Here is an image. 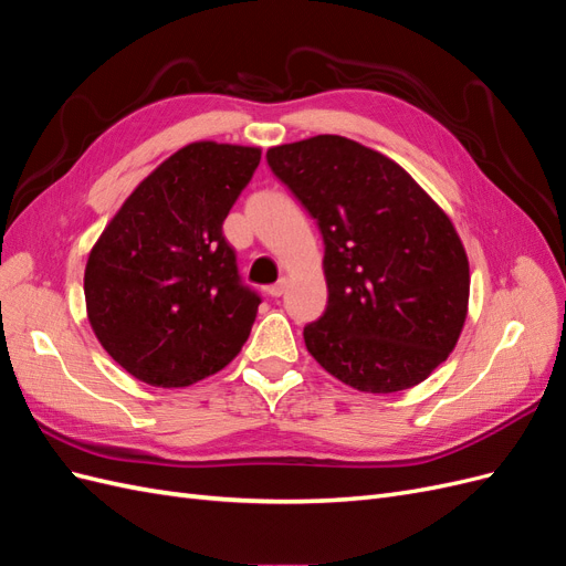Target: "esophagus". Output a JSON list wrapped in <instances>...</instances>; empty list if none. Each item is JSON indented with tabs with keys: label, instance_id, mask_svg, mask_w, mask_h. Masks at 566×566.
Wrapping results in <instances>:
<instances>
[{
	"label": "esophagus",
	"instance_id": "esophagus-1",
	"mask_svg": "<svg viewBox=\"0 0 566 566\" xmlns=\"http://www.w3.org/2000/svg\"><path fill=\"white\" fill-rule=\"evenodd\" d=\"M285 287H287V281L281 279L279 283H273V285L266 287V295H269V297H281V295L285 293Z\"/></svg>",
	"mask_w": 566,
	"mask_h": 566
}]
</instances>
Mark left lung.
Returning <instances> with one entry per match:
<instances>
[{"instance_id":"obj_1","label":"left lung","mask_w":566,"mask_h":566,"mask_svg":"<svg viewBox=\"0 0 566 566\" xmlns=\"http://www.w3.org/2000/svg\"><path fill=\"white\" fill-rule=\"evenodd\" d=\"M266 160L323 235L328 304L304 328L306 352L368 394L430 378L455 349L470 302L451 217L401 165L347 136L271 146Z\"/></svg>"}]
</instances>
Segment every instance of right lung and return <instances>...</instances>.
Masks as SVG:
<instances>
[{"mask_svg":"<svg viewBox=\"0 0 566 566\" xmlns=\"http://www.w3.org/2000/svg\"><path fill=\"white\" fill-rule=\"evenodd\" d=\"M262 148L193 142L134 188L84 266L96 339L132 378L175 389L227 368L260 297L238 281L221 224Z\"/></svg>","mask_w":566,"mask_h":566,"instance_id":"right-lung-1","label":"right lung"}]
</instances>
